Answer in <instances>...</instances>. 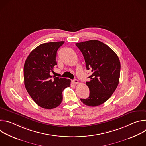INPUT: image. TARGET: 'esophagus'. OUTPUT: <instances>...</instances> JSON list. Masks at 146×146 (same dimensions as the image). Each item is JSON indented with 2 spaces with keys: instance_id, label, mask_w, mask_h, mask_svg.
<instances>
[{
  "instance_id": "34e87169",
  "label": "esophagus",
  "mask_w": 146,
  "mask_h": 146,
  "mask_svg": "<svg viewBox=\"0 0 146 146\" xmlns=\"http://www.w3.org/2000/svg\"><path fill=\"white\" fill-rule=\"evenodd\" d=\"M72 82L74 83V84H78V81L77 79H74V80H72Z\"/></svg>"
}]
</instances>
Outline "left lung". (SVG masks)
Instances as JSON below:
<instances>
[{
	"label": "left lung",
	"mask_w": 146,
	"mask_h": 146,
	"mask_svg": "<svg viewBox=\"0 0 146 146\" xmlns=\"http://www.w3.org/2000/svg\"><path fill=\"white\" fill-rule=\"evenodd\" d=\"M84 56L86 68L92 72L86 84L90 96L81 101L89 106H96L108 100L117 88L121 65L115 52L100 41L92 40L76 44Z\"/></svg>",
	"instance_id": "obj_1"
}]
</instances>
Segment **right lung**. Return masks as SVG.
<instances>
[{"instance_id":"right-lung-1","label":"right lung","mask_w":146,"mask_h":146,"mask_svg":"<svg viewBox=\"0 0 146 146\" xmlns=\"http://www.w3.org/2000/svg\"><path fill=\"white\" fill-rule=\"evenodd\" d=\"M65 41L40 44L27 57L24 67L26 90L39 106L51 109L56 108L63 99L62 91L70 86L69 79L50 75L56 64V52Z\"/></svg>"}]
</instances>
